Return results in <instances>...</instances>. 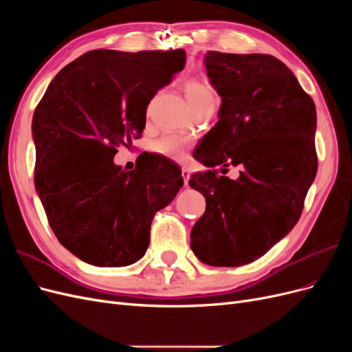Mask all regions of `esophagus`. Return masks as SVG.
<instances>
[{"label": "esophagus", "instance_id": "obj_1", "mask_svg": "<svg viewBox=\"0 0 352 352\" xmlns=\"http://www.w3.org/2000/svg\"><path fill=\"white\" fill-rule=\"evenodd\" d=\"M182 177H184V182H185V185H188V180H189V177H190V172H189V168H186V167H182Z\"/></svg>", "mask_w": 352, "mask_h": 352}]
</instances>
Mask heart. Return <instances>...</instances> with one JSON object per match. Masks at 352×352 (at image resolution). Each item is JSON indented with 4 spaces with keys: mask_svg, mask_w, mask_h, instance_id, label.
Returning a JSON list of instances; mask_svg holds the SVG:
<instances>
[{
    "mask_svg": "<svg viewBox=\"0 0 352 352\" xmlns=\"http://www.w3.org/2000/svg\"><path fill=\"white\" fill-rule=\"evenodd\" d=\"M184 89H185V97L190 105V109L195 107L198 104H202L214 98L212 91L207 87V85L197 79L188 80L185 83ZM186 146H188V141L185 138L176 136V135H167L154 144V150L155 153L162 154L167 158L180 160L185 154Z\"/></svg>",
    "mask_w": 352,
    "mask_h": 352,
    "instance_id": "obj_1",
    "label": "heart"
}]
</instances>
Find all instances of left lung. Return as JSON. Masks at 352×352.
Wrapping results in <instances>:
<instances>
[{
    "label": "left lung",
    "instance_id": "8db88e82",
    "mask_svg": "<svg viewBox=\"0 0 352 352\" xmlns=\"http://www.w3.org/2000/svg\"><path fill=\"white\" fill-rule=\"evenodd\" d=\"M204 65L221 105L194 153L211 170L189 179L207 202L190 248L208 265L238 267L260 258L300 220L317 173L316 105L273 56L208 51ZM217 165L239 166L240 177H219Z\"/></svg>",
    "mask_w": 352,
    "mask_h": 352
}]
</instances>
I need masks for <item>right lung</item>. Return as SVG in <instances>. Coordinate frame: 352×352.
I'll return each instance as SVG.
<instances>
[{
  "label": "right lung",
  "instance_id": "right-lung-1",
  "mask_svg": "<svg viewBox=\"0 0 352 352\" xmlns=\"http://www.w3.org/2000/svg\"><path fill=\"white\" fill-rule=\"evenodd\" d=\"M185 58L184 50H94L63 67L38 104L35 189L54 235L82 261L141 260L154 214L182 188V172L163 155L145 154L131 172L113 158L141 136L148 104Z\"/></svg>",
  "mask_w": 352,
  "mask_h": 352
}]
</instances>
